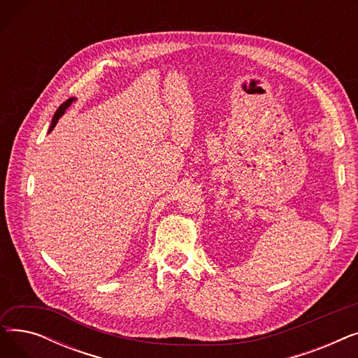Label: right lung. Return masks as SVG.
Returning a JSON list of instances; mask_svg holds the SVG:
<instances>
[{
    "instance_id": "obj_1",
    "label": "right lung",
    "mask_w": 358,
    "mask_h": 358,
    "mask_svg": "<svg viewBox=\"0 0 358 358\" xmlns=\"http://www.w3.org/2000/svg\"><path fill=\"white\" fill-rule=\"evenodd\" d=\"M75 99H68L65 103H62L61 106H59V108L58 110H56V113H55V116H53V119H52V124H50V129H49V131L56 126V123H58V120H59V117L64 115V113H65V110L71 106V103Z\"/></svg>"
}]
</instances>
